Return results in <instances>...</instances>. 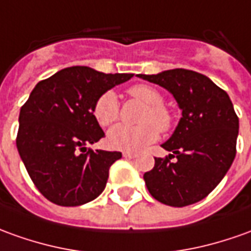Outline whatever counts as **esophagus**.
I'll return each instance as SVG.
<instances>
[{
	"label": "esophagus",
	"instance_id": "obj_1",
	"mask_svg": "<svg viewBox=\"0 0 251 251\" xmlns=\"http://www.w3.org/2000/svg\"><path fill=\"white\" fill-rule=\"evenodd\" d=\"M123 155L126 158H135L136 153H134V151H123Z\"/></svg>",
	"mask_w": 251,
	"mask_h": 251
}]
</instances>
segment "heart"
<instances>
[{"label":"heart","mask_w":251,"mask_h":251,"mask_svg":"<svg viewBox=\"0 0 251 251\" xmlns=\"http://www.w3.org/2000/svg\"><path fill=\"white\" fill-rule=\"evenodd\" d=\"M128 94L142 101L146 108L143 109L139 126H124L117 124L108 132V145L117 150H141L153 143L158 138V129L165 131L172 124V115L162 102L164 98L153 87L148 84H136L128 90ZM93 113L97 123L101 127H108L119 117V101L113 91H106L97 100ZM155 124L153 125L152 123ZM157 125L156 127L155 126Z\"/></svg>","instance_id":"heart-1"}]
</instances>
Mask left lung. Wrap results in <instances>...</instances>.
<instances>
[{
  "label": "left lung",
  "mask_w": 251,
  "mask_h": 251,
  "mask_svg": "<svg viewBox=\"0 0 251 251\" xmlns=\"http://www.w3.org/2000/svg\"><path fill=\"white\" fill-rule=\"evenodd\" d=\"M138 77L168 90L181 110L174 134L161 145L171 154L154 158V168L143 175L149 193L176 208L201 201L234 162L239 132L234 105L224 90L194 71L176 68Z\"/></svg>",
  "instance_id": "1"
}]
</instances>
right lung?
<instances>
[{
	"mask_svg": "<svg viewBox=\"0 0 251 251\" xmlns=\"http://www.w3.org/2000/svg\"><path fill=\"white\" fill-rule=\"evenodd\" d=\"M132 74L70 67L36 84L20 109L16 146L41 194L60 206H79L102 193L120 151L87 145L105 136L93 109L97 100Z\"/></svg>",
	"mask_w": 251,
	"mask_h": 251,
	"instance_id": "right-lung-1",
	"label": "right lung"
}]
</instances>
